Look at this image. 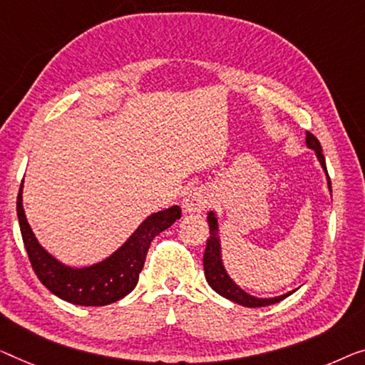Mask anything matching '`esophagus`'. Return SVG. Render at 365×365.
<instances>
[{
	"label": "esophagus",
	"mask_w": 365,
	"mask_h": 365,
	"mask_svg": "<svg viewBox=\"0 0 365 365\" xmlns=\"http://www.w3.org/2000/svg\"><path fill=\"white\" fill-rule=\"evenodd\" d=\"M210 203H211L210 190L206 187H195L185 195V198L182 201V208L185 213L197 215L208 208Z\"/></svg>",
	"instance_id": "34e87169"
}]
</instances>
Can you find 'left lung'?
<instances>
[{
    "label": "left lung",
    "mask_w": 365,
    "mask_h": 365,
    "mask_svg": "<svg viewBox=\"0 0 365 365\" xmlns=\"http://www.w3.org/2000/svg\"><path fill=\"white\" fill-rule=\"evenodd\" d=\"M307 148L314 150V155L319 162V165L324 170L326 182H328V190L331 193V180L328 175V168H326V160L323 155V149L319 140L314 138L312 133H307ZM208 225H210V237L206 241V249L203 255V269H205V277L208 285L213 288L216 293H220L221 297L227 298V300L235 302L237 304H242V307L247 308H260V307H269V304L279 303L284 300V298L290 297L293 292H287L284 295L272 297V298H259L254 297L246 290H242L235 280L231 279V275L227 274L225 267V262H222V251H221V237H220V226H217V215L215 211H208Z\"/></svg>",
    "instance_id": "left-lung-1"
}]
</instances>
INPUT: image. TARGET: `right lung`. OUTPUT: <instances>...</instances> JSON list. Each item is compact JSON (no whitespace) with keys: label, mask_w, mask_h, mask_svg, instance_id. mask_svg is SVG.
<instances>
[{"label":"right lung","mask_w":365,"mask_h":365,"mask_svg":"<svg viewBox=\"0 0 365 365\" xmlns=\"http://www.w3.org/2000/svg\"><path fill=\"white\" fill-rule=\"evenodd\" d=\"M24 180L18 193V220L31 265L39 279L53 295L81 307H105L121 300L138 285L139 274L144 267L149 246L157 235L180 220V206L149 215L140 222L121 247L106 259L85 267H72L61 262L41 246L32 227L27 222L23 206Z\"/></svg>","instance_id":"add662e5"}]
</instances>
